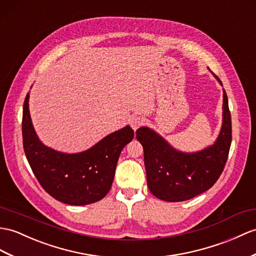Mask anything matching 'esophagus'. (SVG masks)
Returning a JSON list of instances; mask_svg holds the SVG:
<instances>
[{"instance_id": "1", "label": "esophagus", "mask_w": 256, "mask_h": 256, "mask_svg": "<svg viewBox=\"0 0 256 256\" xmlns=\"http://www.w3.org/2000/svg\"><path fill=\"white\" fill-rule=\"evenodd\" d=\"M144 123H145V118H142V116H132V118H130V126H132V128L134 130H136L142 126H144Z\"/></svg>"}]
</instances>
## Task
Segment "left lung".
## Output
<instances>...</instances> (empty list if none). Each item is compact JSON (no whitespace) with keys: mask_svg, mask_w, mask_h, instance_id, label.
<instances>
[{"mask_svg":"<svg viewBox=\"0 0 256 256\" xmlns=\"http://www.w3.org/2000/svg\"><path fill=\"white\" fill-rule=\"evenodd\" d=\"M216 78L222 84L217 76ZM222 110V126L216 142L198 152H178L148 128L136 130V138L144 150L147 186L156 198L167 202L188 200L216 183L227 162L232 138L231 116L224 89Z\"/></svg>","mask_w":256,"mask_h":256,"instance_id":"8db88e82","label":"left lung"}]
</instances>
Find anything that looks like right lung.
<instances>
[{"label": "right lung", "mask_w": 256, "mask_h": 256, "mask_svg": "<svg viewBox=\"0 0 256 256\" xmlns=\"http://www.w3.org/2000/svg\"><path fill=\"white\" fill-rule=\"evenodd\" d=\"M28 99L29 94L24 101L22 145L40 186L53 198L68 205H87L102 200L110 191L118 157L133 140L134 130L128 126L80 154L58 152L44 146L36 135Z\"/></svg>", "instance_id": "1"}]
</instances>
